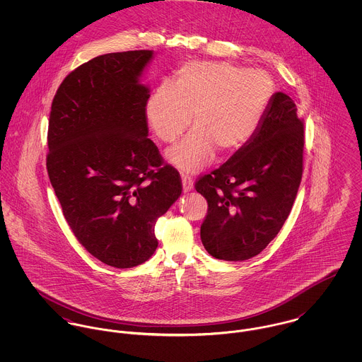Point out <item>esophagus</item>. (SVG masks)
I'll return each mask as SVG.
<instances>
[{
	"label": "esophagus",
	"mask_w": 362,
	"mask_h": 362,
	"mask_svg": "<svg viewBox=\"0 0 362 362\" xmlns=\"http://www.w3.org/2000/svg\"><path fill=\"white\" fill-rule=\"evenodd\" d=\"M181 178H182V189H184L185 192L191 191V189L194 188V181H192V178H191L189 175H187V174H182Z\"/></svg>",
	"instance_id": "34e87169"
}]
</instances>
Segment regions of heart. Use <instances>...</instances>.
<instances>
[{"mask_svg": "<svg viewBox=\"0 0 362 362\" xmlns=\"http://www.w3.org/2000/svg\"><path fill=\"white\" fill-rule=\"evenodd\" d=\"M270 75L221 61H192L182 65L174 85L161 82L146 104V117L156 135L175 142L194 128L167 157L177 168L195 173L220 149L233 153L257 134L273 96Z\"/></svg>", "mask_w": 362, "mask_h": 362, "instance_id": "obj_1", "label": "heart"}]
</instances>
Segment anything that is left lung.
<instances>
[{"mask_svg": "<svg viewBox=\"0 0 362 362\" xmlns=\"http://www.w3.org/2000/svg\"><path fill=\"white\" fill-rule=\"evenodd\" d=\"M304 144L297 105L277 92L252 139L195 182L207 201L201 240L213 258H254L279 234L301 184Z\"/></svg>", "mask_w": 362, "mask_h": 362, "instance_id": "obj_1", "label": "left lung"}]
</instances>
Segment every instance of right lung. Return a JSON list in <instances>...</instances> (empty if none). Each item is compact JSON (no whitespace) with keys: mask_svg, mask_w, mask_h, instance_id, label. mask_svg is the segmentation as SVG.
<instances>
[{"mask_svg":"<svg viewBox=\"0 0 362 362\" xmlns=\"http://www.w3.org/2000/svg\"><path fill=\"white\" fill-rule=\"evenodd\" d=\"M153 52H110L59 85L49 121L47 173L85 250L127 269L155 254V226L182 191L180 173L148 138L149 89L139 78Z\"/></svg>","mask_w":362,"mask_h":362,"instance_id":"add662e5","label":"right lung"}]
</instances>
